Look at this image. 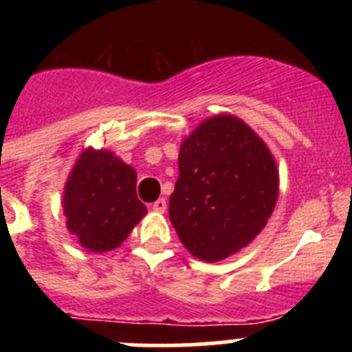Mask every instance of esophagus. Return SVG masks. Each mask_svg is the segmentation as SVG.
Listing matches in <instances>:
<instances>
[{
    "label": "esophagus",
    "mask_w": 352,
    "mask_h": 352,
    "mask_svg": "<svg viewBox=\"0 0 352 352\" xmlns=\"http://www.w3.org/2000/svg\"><path fill=\"white\" fill-rule=\"evenodd\" d=\"M153 210L158 211V213H164V211L167 210V201H166V199H164V197L157 199V201H155V203H153Z\"/></svg>",
    "instance_id": "34e87169"
}]
</instances>
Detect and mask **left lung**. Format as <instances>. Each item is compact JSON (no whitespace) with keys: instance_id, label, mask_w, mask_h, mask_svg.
<instances>
[{"instance_id":"obj_1","label":"left lung","mask_w":352,"mask_h":352,"mask_svg":"<svg viewBox=\"0 0 352 352\" xmlns=\"http://www.w3.org/2000/svg\"><path fill=\"white\" fill-rule=\"evenodd\" d=\"M169 217L192 256L217 263L247 247L278 195L270 149L234 116L206 120L185 139Z\"/></svg>"}]
</instances>
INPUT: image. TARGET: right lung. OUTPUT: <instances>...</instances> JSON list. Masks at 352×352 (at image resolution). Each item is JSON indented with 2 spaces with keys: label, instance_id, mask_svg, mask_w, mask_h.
I'll return each mask as SVG.
<instances>
[{
  "label": "right lung",
  "instance_id": "right-lung-1",
  "mask_svg": "<svg viewBox=\"0 0 352 352\" xmlns=\"http://www.w3.org/2000/svg\"><path fill=\"white\" fill-rule=\"evenodd\" d=\"M138 176L111 151L86 149L65 186L67 227L91 252L121 245L142 219L146 206L135 192Z\"/></svg>",
  "mask_w": 352,
  "mask_h": 352
}]
</instances>
